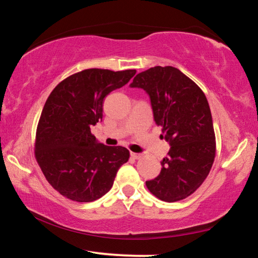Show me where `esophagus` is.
<instances>
[{"label": "esophagus", "instance_id": "1", "mask_svg": "<svg viewBox=\"0 0 258 258\" xmlns=\"http://www.w3.org/2000/svg\"><path fill=\"white\" fill-rule=\"evenodd\" d=\"M131 157H133L134 159H139V158H141L142 155H141V154H138V152H133V151H131Z\"/></svg>", "mask_w": 258, "mask_h": 258}]
</instances>
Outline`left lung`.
Listing matches in <instances>:
<instances>
[{"label": "left lung", "instance_id": "1", "mask_svg": "<svg viewBox=\"0 0 258 258\" xmlns=\"http://www.w3.org/2000/svg\"><path fill=\"white\" fill-rule=\"evenodd\" d=\"M131 87L145 90L160 135L169 143L161 171L146 185L167 203L189 197L203 184L215 158L213 118L206 95L175 67L157 66L138 74Z\"/></svg>", "mask_w": 258, "mask_h": 258}]
</instances>
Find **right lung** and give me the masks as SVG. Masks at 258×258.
Instances as JSON below:
<instances>
[{"mask_svg":"<svg viewBox=\"0 0 258 258\" xmlns=\"http://www.w3.org/2000/svg\"><path fill=\"white\" fill-rule=\"evenodd\" d=\"M137 71L91 68L67 77L47 98L38 121L35 157L47 182L74 202L90 203L111 189L130 158L124 147L100 143L91 127L102 120L104 98Z\"/></svg>","mask_w":258,"mask_h":258,"instance_id":"right-lung-1","label":"right lung"}]
</instances>
